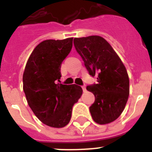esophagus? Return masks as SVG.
<instances>
[{
  "label": "esophagus",
  "mask_w": 152,
  "mask_h": 152,
  "mask_svg": "<svg viewBox=\"0 0 152 152\" xmlns=\"http://www.w3.org/2000/svg\"><path fill=\"white\" fill-rule=\"evenodd\" d=\"M81 88H82V89H83V91H84H84H86V87H85V86H82V87H81Z\"/></svg>",
  "instance_id": "1"
}]
</instances>
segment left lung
<instances>
[{
	"mask_svg": "<svg viewBox=\"0 0 152 152\" xmlns=\"http://www.w3.org/2000/svg\"><path fill=\"white\" fill-rule=\"evenodd\" d=\"M75 49L82 58L96 84L87 86L95 101L90 107L93 119L100 125L112 123L124 110L129 94V79L121 59L108 42L101 36L74 39Z\"/></svg>",
	"mask_w": 152,
	"mask_h": 152,
	"instance_id": "obj_1",
	"label": "left lung"
}]
</instances>
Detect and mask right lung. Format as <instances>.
<instances>
[{"instance_id":"right-lung-1","label":"right lung","mask_w":152,"mask_h":152,"mask_svg":"<svg viewBox=\"0 0 152 152\" xmlns=\"http://www.w3.org/2000/svg\"><path fill=\"white\" fill-rule=\"evenodd\" d=\"M73 38L42 42L31 53L23 83L28 104L42 123L62 128L72 117V107L82 94L76 84L60 83L61 66L72 48Z\"/></svg>"}]
</instances>
